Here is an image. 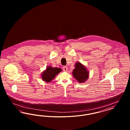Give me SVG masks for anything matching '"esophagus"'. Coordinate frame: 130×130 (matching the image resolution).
Segmentation results:
<instances>
[{
  "instance_id": "1",
  "label": "esophagus",
  "mask_w": 130,
  "mask_h": 130,
  "mask_svg": "<svg viewBox=\"0 0 130 130\" xmlns=\"http://www.w3.org/2000/svg\"><path fill=\"white\" fill-rule=\"evenodd\" d=\"M63 71H64V72H66V71H67V70H68V67H67V66H63Z\"/></svg>"
}]
</instances>
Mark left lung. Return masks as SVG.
<instances>
[{
  "mask_svg": "<svg viewBox=\"0 0 130 130\" xmlns=\"http://www.w3.org/2000/svg\"><path fill=\"white\" fill-rule=\"evenodd\" d=\"M73 74L74 78L79 82H84L88 78L89 74L85 67L80 63L77 62L75 65V69L73 70Z\"/></svg>",
  "mask_w": 130,
  "mask_h": 130,
  "instance_id": "1",
  "label": "left lung"
}]
</instances>
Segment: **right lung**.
Masks as SVG:
<instances>
[{"label": "right lung", "instance_id": "add662e5", "mask_svg": "<svg viewBox=\"0 0 130 130\" xmlns=\"http://www.w3.org/2000/svg\"><path fill=\"white\" fill-rule=\"evenodd\" d=\"M61 71V70L60 68L47 67L46 71L42 74V78L44 81L49 82L54 78L56 74Z\"/></svg>", "mask_w": 130, "mask_h": 130}]
</instances>
